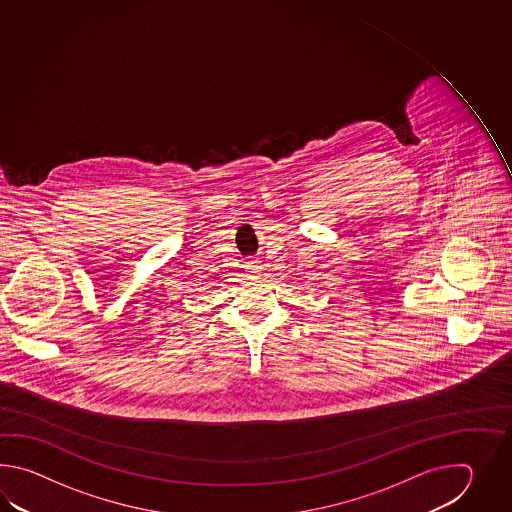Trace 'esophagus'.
<instances>
[{
    "label": "esophagus",
    "instance_id": "obj_1",
    "mask_svg": "<svg viewBox=\"0 0 512 512\" xmlns=\"http://www.w3.org/2000/svg\"><path fill=\"white\" fill-rule=\"evenodd\" d=\"M249 267V274H251V278H256L258 276V272H260V265L256 263V261H252L251 265H247Z\"/></svg>",
    "mask_w": 512,
    "mask_h": 512
}]
</instances>
